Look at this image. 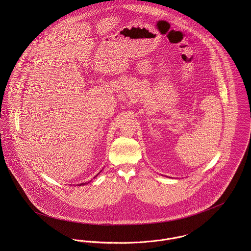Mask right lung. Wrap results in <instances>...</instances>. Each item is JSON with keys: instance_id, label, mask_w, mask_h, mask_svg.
I'll return each instance as SVG.
<instances>
[{"instance_id": "obj_1", "label": "right lung", "mask_w": 251, "mask_h": 251, "mask_svg": "<svg viewBox=\"0 0 251 251\" xmlns=\"http://www.w3.org/2000/svg\"><path fill=\"white\" fill-rule=\"evenodd\" d=\"M88 182H89V181H88ZM85 183H86V182H85ZM85 183H84V182H83V183H81V184H80V185H84V184H85Z\"/></svg>"}]
</instances>
